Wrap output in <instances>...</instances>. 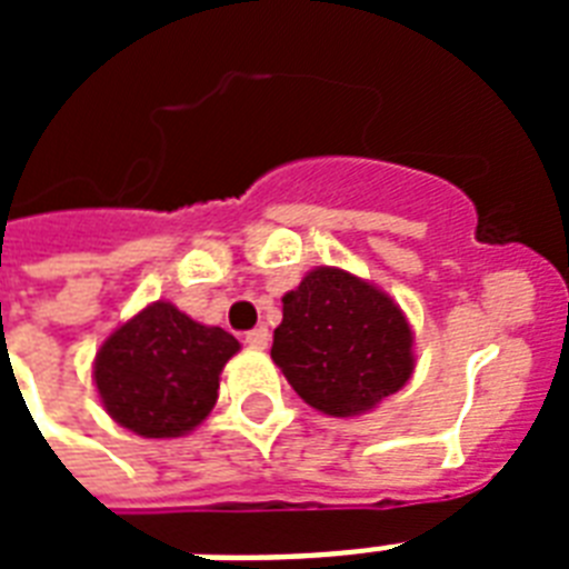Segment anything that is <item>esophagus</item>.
Masks as SVG:
<instances>
[{
  "label": "esophagus",
  "instance_id": "obj_1",
  "mask_svg": "<svg viewBox=\"0 0 569 569\" xmlns=\"http://www.w3.org/2000/svg\"><path fill=\"white\" fill-rule=\"evenodd\" d=\"M244 342H248L250 348H259V351H262V348H268V342H271V333H268V328H253L244 333Z\"/></svg>",
  "mask_w": 569,
  "mask_h": 569
}]
</instances>
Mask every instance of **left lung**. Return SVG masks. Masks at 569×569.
<instances>
[{
    "label": "left lung",
    "instance_id": "left-lung-1",
    "mask_svg": "<svg viewBox=\"0 0 569 569\" xmlns=\"http://www.w3.org/2000/svg\"><path fill=\"white\" fill-rule=\"evenodd\" d=\"M271 360L310 407L360 416L410 380L413 330L378 286L321 266L283 295Z\"/></svg>",
    "mask_w": 569,
    "mask_h": 569
}]
</instances>
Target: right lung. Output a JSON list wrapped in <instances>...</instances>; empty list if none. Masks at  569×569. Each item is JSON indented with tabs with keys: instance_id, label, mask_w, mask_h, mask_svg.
Listing matches in <instances>:
<instances>
[{
	"instance_id": "obj_1",
	"label": "right lung",
	"mask_w": 569,
	"mask_h": 569,
	"mask_svg": "<svg viewBox=\"0 0 569 569\" xmlns=\"http://www.w3.org/2000/svg\"><path fill=\"white\" fill-rule=\"evenodd\" d=\"M239 348L227 330L156 301L102 342L93 383L106 413L138 437H182L212 413L221 369Z\"/></svg>"
}]
</instances>
